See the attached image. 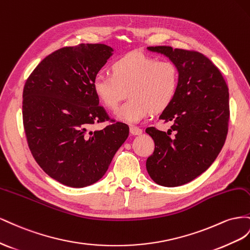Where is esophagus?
Masks as SVG:
<instances>
[{"label": "esophagus", "instance_id": "esophagus-1", "mask_svg": "<svg viewBox=\"0 0 250 250\" xmlns=\"http://www.w3.org/2000/svg\"><path fill=\"white\" fill-rule=\"evenodd\" d=\"M130 133L132 135H140L142 133V130L140 129L139 126H135V125H131L130 126Z\"/></svg>", "mask_w": 250, "mask_h": 250}]
</instances>
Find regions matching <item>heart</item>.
Segmentation results:
<instances>
[{
    "label": "heart",
    "instance_id": "1",
    "mask_svg": "<svg viewBox=\"0 0 250 250\" xmlns=\"http://www.w3.org/2000/svg\"><path fill=\"white\" fill-rule=\"evenodd\" d=\"M179 85V70L172 61H158L139 51L120 56L111 65V75L97 74L92 87L105 108L115 111L127 95L117 117L138 123L151 112L160 113L173 103Z\"/></svg>",
    "mask_w": 250,
    "mask_h": 250
}]
</instances>
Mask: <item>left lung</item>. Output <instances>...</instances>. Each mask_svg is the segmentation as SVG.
I'll list each match as a JSON object with an SVG mask.
<instances>
[{
  "mask_svg": "<svg viewBox=\"0 0 250 250\" xmlns=\"http://www.w3.org/2000/svg\"><path fill=\"white\" fill-rule=\"evenodd\" d=\"M147 49L176 63L179 85L173 103L159 117L172 123L170 129L146 130L155 142L146 169L157 184L179 187L204 173L222 149L229 121V93L220 70L202 53L168 46Z\"/></svg>",
  "mask_w": 250,
  "mask_h": 250,
  "instance_id": "obj_1",
  "label": "left lung"
}]
</instances>
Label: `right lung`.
<instances>
[{"mask_svg": "<svg viewBox=\"0 0 250 250\" xmlns=\"http://www.w3.org/2000/svg\"><path fill=\"white\" fill-rule=\"evenodd\" d=\"M112 52L104 44L61 48L39 63L24 85L28 146L47 175L70 188L101 179L129 136V126L108 116L92 87ZM105 120L111 124L103 130L87 132Z\"/></svg>", "mask_w": 250, "mask_h": 250, "instance_id": "1", "label": "right lung"}]
</instances>
